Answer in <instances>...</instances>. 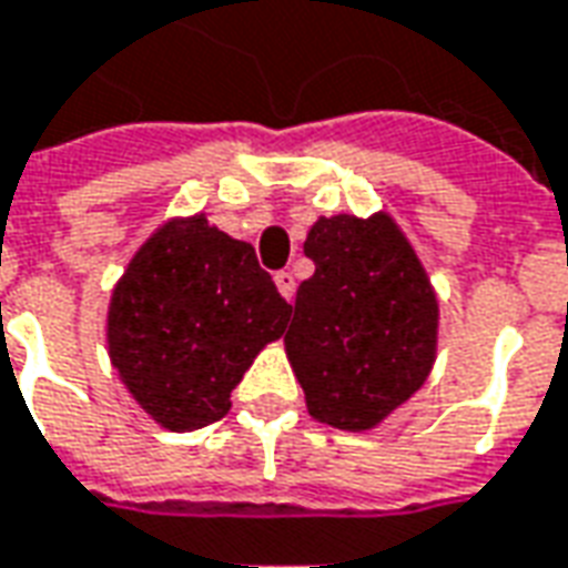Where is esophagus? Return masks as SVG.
<instances>
[{
    "label": "esophagus",
    "instance_id": "34e87169",
    "mask_svg": "<svg viewBox=\"0 0 568 568\" xmlns=\"http://www.w3.org/2000/svg\"><path fill=\"white\" fill-rule=\"evenodd\" d=\"M273 280H276V288H280V295H283L285 301H292V297H295V276H292V273L280 271Z\"/></svg>",
    "mask_w": 568,
    "mask_h": 568
}]
</instances>
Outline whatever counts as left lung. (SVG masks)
I'll return each instance as SVG.
<instances>
[{
  "instance_id": "8db88e82",
  "label": "left lung",
  "mask_w": 568,
  "mask_h": 568,
  "mask_svg": "<svg viewBox=\"0 0 568 568\" xmlns=\"http://www.w3.org/2000/svg\"><path fill=\"white\" fill-rule=\"evenodd\" d=\"M304 255L285 353L307 412L338 430H372L422 387L436 359L439 304L394 217H320Z\"/></svg>"
}]
</instances>
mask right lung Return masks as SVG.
<instances>
[{"label":"right lung","instance_id":"obj_1","mask_svg":"<svg viewBox=\"0 0 568 568\" xmlns=\"http://www.w3.org/2000/svg\"><path fill=\"white\" fill-rule=\"evenodd\" d=\"M288 313L252 245L205 215L172 217L110 295V363L160 427L200 430L227 415L233 387L283 335Z\"/></svg>","mask_w":568,"mask_h":568}]
</instances>
